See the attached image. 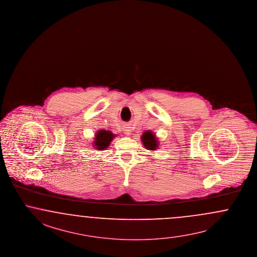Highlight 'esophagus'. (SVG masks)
Here are the masks:
<instances>
[{"mask_svg": "<svg viewBox=\"0 0 257 257\" xmlns=\"http://www.w3.org/2000/svg\"><path fill=\"white\" fill-rule=\"evenodd\" d=\"M124 131H125L126 134H131V133H132V132H131V130H130V127H125V128H124Z\"/></svg>", "mask_w": 257, "mask_h": 257, "instance_id": "esophagus-1", "label": "esophagus"}]
</instances>
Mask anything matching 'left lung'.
I'll use <instances>...</instances> for the list:
<instances>
[{
    "instance_id": "1",
    "label": "left lung",
    "mask_w": 257,
    "mask_h": 257,
    "mask_svg": "<svg viewBox=\"0 0 257 257\" xmlns=\"http://www.w3.org/2000/svg\"><path fill=\"white\" fill-rule=\"evenodd\" d=\"M142 142L146 149L149 150H155L158 148L157 139L152 132L144 133L142 135Z\"/></svg>"
}]
</instances>
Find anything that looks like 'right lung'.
Segmentation results:
<instances>
[{"label":"right lung","instance_id":"obj_1","mask_svg":"<svg viewBox=\"0 0 257 257\" xmlns=\"http://www.w3.org/2000/svg\"><path fill=\"white\" fill-rule=\"evenodd\" d=\"M114 134L110 133L109 131H99L96 133L95 138L93 140L94 144V149L97 150H104V149H108L110 142L112 141V139L114 138Z\"/></svg>","mask_w":257,"mask_h":257}]
</instances>
